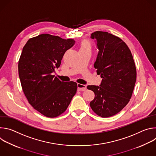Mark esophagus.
Segmentation results:
<instances>
[{"mask_svg":"<svg viewBox=\"0 0 156 156\" xmlns=\"http://www.w3.org/2000/svg\"><path fill=\"white\" fill-rule=\"evenodd\" d=\"M78 86V91H85L86 90V86L85 84H80L78 83L77 84Z\"/></svg>","mask_w":156,"mask_h":156,"instance_id":"esophagus-1","label":"esophagus"}]
</instances>
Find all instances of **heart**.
I'll return each mask as SVG.
<instances>
[{"label":"heart","mask_w":156,"mask_h":156,"mask_svg":"<svg viewBox=\"0 0 156 156\" xmlns=\"http://www.w3.org/2000/svg\"><path fill=\"white\" fill-rule=\"evenodd\" d=\"M91 49L90 43L88 41H83L81 43V45L80 50H81V49Z\"/></svg>","instance_id":"1"}]
</instances>
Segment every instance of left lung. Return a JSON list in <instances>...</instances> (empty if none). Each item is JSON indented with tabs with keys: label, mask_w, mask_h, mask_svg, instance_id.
<instances>
[{
	"label": "left lung",
	"mask_w": 156,
	"mask_h": 156,
	"mask_svg": "<svg viewBox=\"0 0 156 156\" xmlns=\"http://www.w3.org/2000/svg\"><path fill=\"white\" fill-rule=\"evenodd\" d=\"M90 37L95 40L98 49L94 66L102 80L99 86H87L95 94L90 105L99 116L108 117L128 103L136 80L135 64L130 50L120 38L104 31H95Z\"/></svg>",
	"instance_id": "obj_1"
}]
</instances>
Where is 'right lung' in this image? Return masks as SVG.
Returning a JSON list of instances; mask_svg holds the SVG:
<instances>
[{
	"instance_id": "right-lung-1",
	"label": "right lung",
	"mask_w": 156,
	"mask_h": 156,
	"mask_svg": "<svg viewBox=\"0 0 156 156\" xmlns=\"http://www.w3.org/2000/svg\"><path fill=\"white\" fill-rule=\"evenodd\" d=\"M73 39L42 34L30 39L18 62V74L29 103L43 115L54 118L63 113L77 90V83L62 82L54 73Z\"/></svg>"
}]
</instances>
